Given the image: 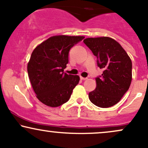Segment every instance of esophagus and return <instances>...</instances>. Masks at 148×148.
Masks as SVG:
<instances>
[{
    "mask_svg": "<svg viewBox=\"0 0 148 148\" xmlns=\"http://www.w3.org/2000/svg\"><path fill=\"white\" fill-rule=\"evenodd\" d=\"M80 79H81V80H86V79H87V78H85V77H82V76H81V77H80Z\"/></svg>",
    "mask_w": 148,
    "mask_h": 148,
    "instance_id": "obj_1",
    "label": "esophagus"
}]
</instances>
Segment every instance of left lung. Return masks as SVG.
Wrapping results in <instances>:
<instances>
[{
    "label": "left lung",
    "mask_w": 148,
    "mask_h": 148,
    "mask_svg": "<svg viewBox=\"0 0 148 148\" xmlns=\"http://www.w3.org/2000/svg\"><path fill=\"white\" fill-rule=\"evenodd\" d=\"M84 42L97 58L103 73L96 78L97 87L89 92L90 101L97 106L108 108L120 101L130 88L132 63L122 46L108 37H89Z\"/></svg>",
    "instance_id": "obj_1"
}]
</instances>
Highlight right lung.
Returning <instances> with one entry per match:
<instances>
[{"label": "right lung", "instance_id": "obj_1", "mask_svg": "<svg viewBox=\"0 0 148 148\" xmlns=\"http://www.w3.org/2000/svg\"><path fill=\"white\" fill-rule=\"evenodd\" d=\"M84 38L55 35L33 50L27 66L28 77L37 98L44 104L58 107L69 99L80 78L66 74L64 69L70 49Z\"/></svg>", "mask_w": 148, "mask_h": 148}]
</instances>
